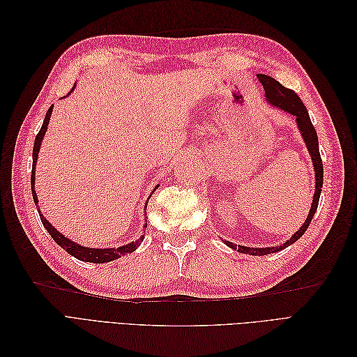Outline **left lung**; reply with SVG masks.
<instances>
[{
    "label": "left lung",
    "mask_w": 357,
    "mask_h": 357,
    "mask_svg": "<svg viewBox=\"0 0 357 357\" xmlns=\"http://www.w3.org/2000/svg\"><path fill=\"white\" fill-rule=\"evenodd\" d=\"M259 82L262 83L264 91H265V98L266 101L271 104L273 107H277V109L283 110L286 113L294 114L296 119V125L301 131L302 138L307 144V149L310 152L311 160H312V167H314V176H316V190H314V197H312V204L310 213L307 215L305 223L301 226L299 231H296L290 238L277 247H264V248H255V247H245V245H238L236 247L235 244L225 241L226 245H229L234 250H238L240 253H245V255H252V256H264V255H269V253H277L283 248L289 247L290 244H294L295 241H298L304 232L307 231V228L311 223L312 215H314L317 205H319V199H320V193H321V186H323V162L320 158V152H319V138H317V132L314 126L311 123L310 114L307 112V107L304 105V102L301 101L299 96L291 91L284 88L282 83H278L275 79L269 77V75L265 74H257Z\"/></svg>",
    "instance_id": "8db88e82"
}]
</instances>
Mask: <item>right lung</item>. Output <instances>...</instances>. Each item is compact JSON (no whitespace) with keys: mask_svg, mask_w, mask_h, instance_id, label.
<instances>
[{"mask_svg":"<svg viewBox=\"0 0 357 357\" xmlns=\"http://www.w3.org/2000/svg\"><path fill=\"white\" fill-rule=\"evenodd\" d=\"M74 91V86L73 89L70 91V93ZM68 93V95H70ZM52 110H53V105H50V109L47 110L46 113V117H45V122H43L41 125V129L40 132L37 134L36 137V142H34V149H32V171H31V190H32V198H34V202L36 205L38 204V199H37V193L34 190L36 188V164H37V158H38V152H40V146H41V142H43V137H45L46 131H47V125H49V121H50V114H52ZM158 189V186L153 189V192ZM152 197V195H150ZM149 197V198H150ZM146 208H147V204H146ZM38 214H40V219L43 222V226L47 229V232L50 234V236L53 240H55V243L58 245H61L63 250H66L67 253H70L71 256L77 257L79 261H83V262H91V264H104V262H112V261H116V259L122 257L128 253H132L134 250H137V247L143 243V236L142 238H138L137 241H132L126 245H122V247H110V248H89V247H83L77 243L71 241L70 238H67L66 235H62L56 228H53V226L46 220L45 215L41 214L40 208H38ZM144 228H147V223H144Z\"/></svg>","mask_w":357,"mask_h":357,"instance_id":"right-lung-1","label":"right lung"}]
</instances>
